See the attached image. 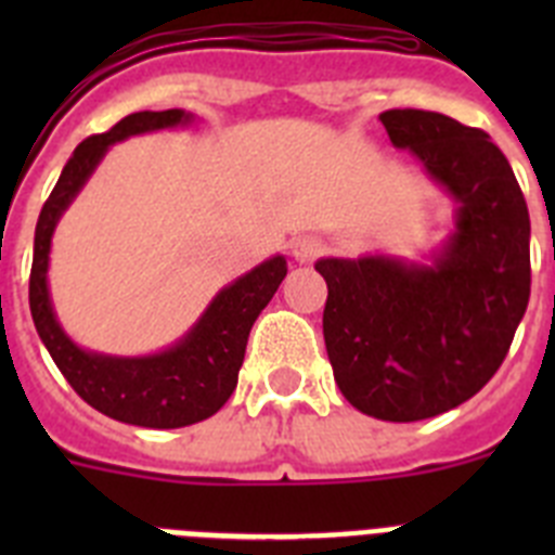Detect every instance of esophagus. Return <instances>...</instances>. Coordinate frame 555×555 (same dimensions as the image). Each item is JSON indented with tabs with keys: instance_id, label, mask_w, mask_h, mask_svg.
<instances>
[{
	"instance_id": "esophagus-1",
	"label": "esophagus",
	"mask_w": 555,
	"mask_h": 555,
	"mask_svg": "<svg viewBox=\"0 0 555 555\" xmlns=\"http://www.w3.org/2000/svg\"><path fill=\"white\" fill-rule=\"evenodd\" d=\"M288 247H292L294 261L308 263V261H313V258H317L322 249H325V244H322L320 235L302 233V235H297V238H292V244H288Z\"/></svg>"
}]
</instances>
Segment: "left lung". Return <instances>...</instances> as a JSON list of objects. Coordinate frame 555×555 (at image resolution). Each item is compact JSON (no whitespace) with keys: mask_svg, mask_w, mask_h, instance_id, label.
<instances>
[{"mask_svg":"<svg viewBox=\"0 0 555 555\" xmlns=\"http://www.w3.org/2000/svg\"><path fill=\"white\" fill-rule=\"evenodd\" d=\"M455 203L430 263L320 258L327 358L347 403L386 423L444 414L500 370L531 297V219L506 155L483 130L434 111L380 113Z\"/></svg>","mask_w":555,"mask_h":555,"instance_id":"obj_1","label":"left lung"}]
</instances>
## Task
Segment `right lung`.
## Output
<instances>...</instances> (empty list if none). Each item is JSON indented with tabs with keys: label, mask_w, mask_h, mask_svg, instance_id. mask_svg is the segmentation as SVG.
Returning <instances> with one entry per match:
<instances>
[{
	"label": "right lung",
	"mask_w": 555,
	"mask_h": 555,
	"mask_svg": "<svg viewBox=\"0 0 555 555\" xmlns=\"http://www.w3.org/2000/svg\"><path fill=\"white\" fill-rule=\"evenodd\" d=\"M191 121H194V113H185L180 107L141 111L125 116L119 125H113L102 135L86 139L63 166L57 185L43 203L36 224L33 272H29V313H33L43 347L63 372L68 386L91 409L119 423L141 425V428H185V425L203 423L228 403V397L238 384L249 331L288 272L283 255L267 258L242 274L238 281L224 286L180 341L152 356L127 358L82 350L61 327L52 297H49L47 272L52 235H55L63 210L75 203L111 144L141 135V132L185 127Z\"/></svg>",
	"instance_id": "obj_1"
}]
</instances>
